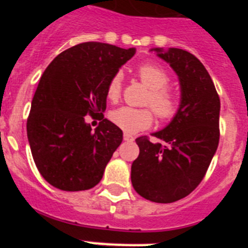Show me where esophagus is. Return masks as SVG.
Segmentation results:
<instances>
[{
  "label": "esophagus",
  "mask_w": 248,
  "mask_h": 248,
  "mask_svg": "<svg viewBox=\"0 0 248 248\" xmlns=\"http://www.w3.org/2000/svg\"><path fill=\"white\" fill-rule=\"evenodd\" d=\"M124 140H125V141H133V140H134V137L128 134V133H124Z\"/></svg>",
  "instance_id": "34e87169"
}]
</instances>
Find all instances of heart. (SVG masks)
Segmentation results:
<instances>
[{"instance_id": "b5f03b06", "label": "heart", "mask_w": 248, "mask_h": 248, "mask_svg": "<svg viewBox=\"0 0 248 248\" xmlns=\"http://www.w3.org/2000/svg\"><path fill=\"white\" fill-rule=\"evenodd\" d=\"M137 76L149 91L146 103L151 105L153 110L161 120H170L179 110L180 100L177 94L166 85L170 76L160 65L154 63H145L138 67ZM122 94V76H115L107 85V98L111 102H117ZM111 122L126 133H137L149 128L153 123V111L148 108L137 109L131 107H120L109 114Z\"/></svg>"}]
</instances>
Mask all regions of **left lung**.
Here are the masks:
<instances>
[{"label": "left lung", "mask_w": 248, "mask_h": 248, "mask_svg": "<svg viewBox=\"0 0 248 248\" xmlns=\"http://www.w3.org/2000/svg\"><path fill=\"white\" fill-rule=\"evenodd\" d=\"M174 69L180 105L163 130L164 144L138 138L139 156L131 165L135 191L153 202L170 203L191 194L202 181L220 139V98L209 72L194 54L180 48H153Z\"/></svg>", "instance_id": "left-lung-1"}]
</instances>
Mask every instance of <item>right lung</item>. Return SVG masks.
<instances>
[{
	"label": "right lung",
	"instance_id": "obj_1",
	"mask_svg": "<svg viewBox=\"0 0 248 248\" xmlns=\"http://www.w3.org/2000/svg\"><path fill=\"white\" fill-rule=\"evenodd\" d=\"M135 48L85 42L68 48L43 72L27 119V137L38 171L63 191L89 190L123 140L122 129L103 113L107 85ZM100 116L94 131L85 115Z\"/></svg>",
	"mask_w": 248,
	"mask_h": 248
}]
</instances>
